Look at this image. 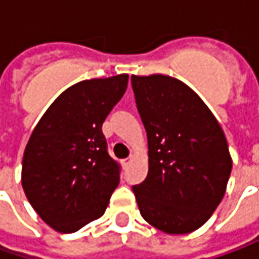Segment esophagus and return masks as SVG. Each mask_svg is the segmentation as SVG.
I'll return each mask as SVG.
<instances>
[{
    "label": "esophagus",
    "mask_w": 259,
    "mask_h": 259,
    "mask_svg": "<svg viewBox=\"0 0 259 259\" xmlns=\"http://www.w3.org/2000/svg\"><path fill=\"white\" fill-rule=\"evenodd\" d=\"M131 160H133V157H128V158L121 160V164H122V167H128V164L131 163Z\"/></svg>",
    "instance_id": "esophagus-1"
}]
</instances>
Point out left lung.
Instances as JSON below:
<instances>
[{"label": "left lung", "mask_w": 259, "mask_h": 259, "mask_svg": "<svg viewBox=\"0 0 259 259\" xmlns=\"http://www.w3.org/2000/svg\"><path fill=\"white\" fill-rule=\"evenodd\" d=\"M131 82L148 141L147 179L133 187L140 213L164 234H190L226 192L232 157L224 130L182 80L157 73Z\"/></svg>", "instance_id": "1"}]
</instances>
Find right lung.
<instances>
[{
	"label": "right lung",
	"mask_w": 259,
	"mask_h": 259,
	"mask_svg": "<svg viewBox=\"0 0 259 259\" xmlns=\"http://www.w3.org/2000/svg\"><path fill=\"white\" fill-rule=\"evenodd\" d=\"M126 73L77 82L59 95L25 145L21 184L41 221L72 234L99 219L119 183L102 124L128 86Z\"/></svg>",
	"instance_id": "1"
}]
</instances>
